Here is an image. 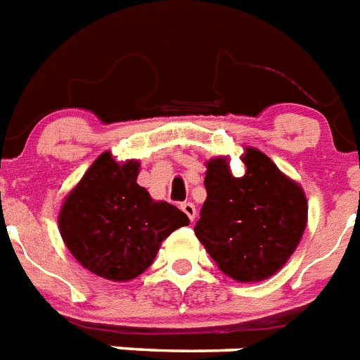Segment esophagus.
I'll list each match as a JSON object with an SVG mask.
<instances>
[{
    "label": "esophagus",
    "mask_w": 360,
    "mask_h": 360,
    "mask_svg": "<svg viewBox=\"0 0 360 360\" xmlns=\"http://www.w3.org/2000/svg\"><path fill=\"white\" fill-rule=\"evenodd\" d=\"M180 208H182V212L188 215L189 219L195 221V217H197V208H195L193 202H182L180 204Z\"/></svg>",
    "instance_id": "obj_1"
}]
</instances>
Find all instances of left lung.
I'll use <instances>...</instances> for the list:
<instances>
[{
    "instance_id": "1",
    "label": "left lung",
    "mask_w": 360,
    "mask_h": 360,
    "mask_svg": "<svg viewBox=\"0 0 360 360\" xmlns=\"http://www.w3.org/2000/svg\"><path fill=\"white\" fill-rule=\"evenodd\" d=\"M245 174L226 158L208 162L206 202L195 234L225 275L238 283L271 277L288 262L307 226V198L294 180L257 148H247Z\"/></svg>"
}]
</instances>
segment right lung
I'll return each mask as SVG.
<instances>
[{
	"mask_svg": "<svg viewBox=\"0 0 360 360\" xmlns=\"http://www.w3.org/2000/svg\"><path fill=\"white\" fill-rule=\"evenodd\" d=\"M139 163H117L109 152L89 167L66 197L59 230L83 267L109 281H130L150 267L162 241L188 215L152 200L137 184Z\"/></svg>",
	"mask_w": 360,
	"mask_h": 360,
	"instance_id": "obj_1",
	"label": "right lung"
}]
</instances>
